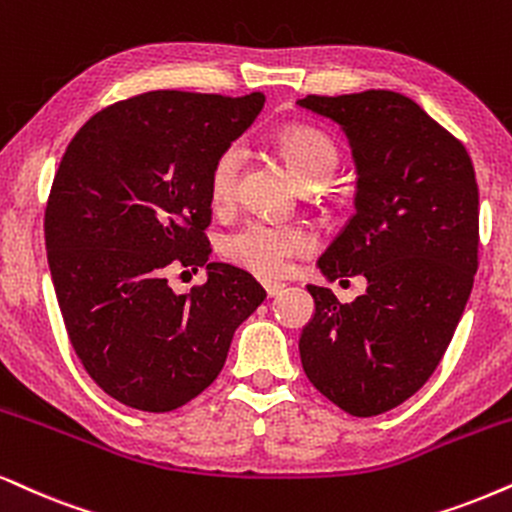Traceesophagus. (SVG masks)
<instances>
[{
    "label": "esophagus",
    "instance_id": "esophagus-1",
    "mask_svg": "<svg viewBox=\"0 0 512 512\" xmlns=\"http://www.w3.org/2000/svg\"><path fill=\"white\" fill-rule=\"evenodd\" d=\"M264 286V290H267V297H276V295H281L283 293V283H276V281H264L262 283Z\"/></svg>",
    "mask_w": 512,
    "mask_h": 512
}]
</instances>
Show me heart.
<instances>
[{
    "instance_id": "1",
    "label": "heart",
    "mask_w": 512,
    "mask_h": 512,
    "mask_svg": "<svg viewBox=\"0 0 512 512\" xmlns=\"http://www.w3.org/2000/svg\"><path fill=\"white\" fill-rule=\"evenodd\" d=\"M278 153L286 158L290 172L300 184H321L338 167V148L326 134L312 127H286L276 134ZM243 167V148L226 146L210 170V203L217 210L229 208L236 200ZM312 248V238L302 229L276 224L269 219H248L222 238V255L236 267L262 278L283 274L290 257Z\"/></svg>"
}]
</instances>
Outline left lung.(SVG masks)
I'll use <instances>...</instances> for the list:
<instances>
[{"label": "left lung", "mask_w": 512, "mask_h": 512, "mask_svg": "<svg viewBox=\"0 0 512 512\" xmlns=\"http://www.w3.org/2000/svg\"><path fill=\"white\" fill-rule=\"evenodd\" d=\"M297 106L333 120L357 165V212L316 267L328 281L366 278L349 304L307 286L302 368L342 411L378 416L435 373L468 304L480 245L475 167L454 134L390 89L309 94Z\"/></svg>", "instance_id": "8db88e82"}]
</instances>
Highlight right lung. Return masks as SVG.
Wrapping results in <instances>:
<instances>
[{
  "mask_svg": "<svg viewBox=\"0 0 512 512\" xmlns=\"http://www.w3.org/2000/svg\"><path fill=\"white\" fill-rule=\"evenodd\" d=\"M262 106L260 92H148L89 118L63 153L44 212L51 278L84 371L120 404L165 413L198 397L267 297L210 262L203 234L212 163ZM200 266L209 281L174 294L166 274Z\"/></svg>",
  "mask_w": 512,
  "mask_h": 512,
  "instance_id": "1",
  "label": "right lung"
}]
</instances>
